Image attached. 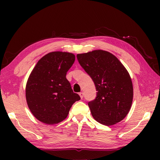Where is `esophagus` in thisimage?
<instances>
[{
    "label": "esophagus",
    "mask_w": 160,
    "mask_h": 160,
    "mask_svg": "<svg viewBox=\"0 0 160 160\" xmlns=\"http://www.w3.org/2000/svg\"><path fill=\"white\" fill-rule=\"evenodd\" d=\"M79 95H80V98H81V99H82V98H83V95H84L83 92H80V93H79Z\"/></svg>",
    "instance_id": "1"
}]
</instances>
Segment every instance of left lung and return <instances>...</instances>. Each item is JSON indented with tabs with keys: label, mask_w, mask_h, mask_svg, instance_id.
Listing matches in <instances>:
<instances>
[{
	"label": "left lung",
	"mask_w": 160,
	"mask_h": 160,
	"mask_svg": "<svg viewBox=\"0 0 160 160\" xmlns=\"http://www.w3.org/2000/svg\"><path fill=\"white\" fill-rule=\"evenodd\" d=\"M77 58L97 91L96 98L88 102L93 118L105 126L122 121L129 112L133 96L132 81L125 67L106 51L78 54Z\"/></svg>",
	"instance_id": "1"
}]
</instances>
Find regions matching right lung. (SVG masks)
<instances>
[{
    "label": "right lung",
    "instance_id": "add662e5",
    "mask_svg": "<svg viewBox=\"0 0 160 160\" xmlns=\"http://www.w3.org/2000/svg\"><path fill=\"white\" fill-rule=\"evenodd\" d=\"M74 61L72 53L51 52L40 59L32 71L26 85V99L39 121L47 124L61 122L72 105L80 99L66 79Z\"/></svg>",
    "mask_w": 160,
    "mask_h": 160
}]
</instances>
